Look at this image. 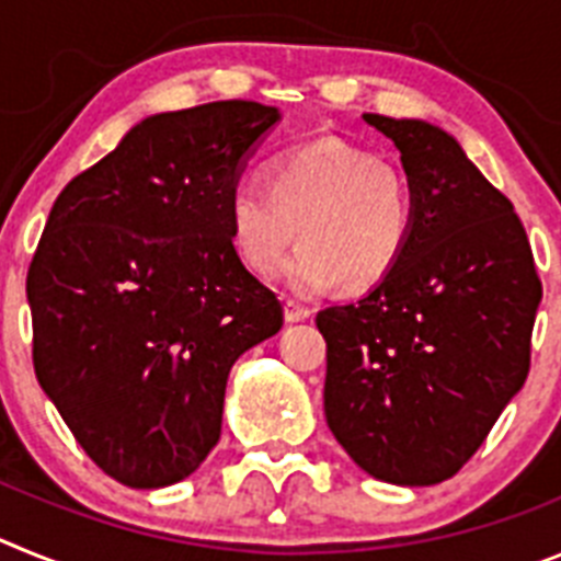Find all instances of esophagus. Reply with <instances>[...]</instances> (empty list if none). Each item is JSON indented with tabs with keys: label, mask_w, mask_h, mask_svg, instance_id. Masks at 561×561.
Here are the masks:
<instances>
[{
	"label": "esophagus",
	"mask_w": 561,
	"mask_h": 561,
	"mask_svg": "<svg viewBox=\"0 0 561 561\" xmlns=\"http://www.w3.org/2000/svg\"><path fill=\"white\" fill-rule=\"evenodd\" d=\"M284 317H286V323H304V320H309L311 317V311L304 309L300 304H295V300H286Z\"/></svg>",
	"instance_id": "obj_1"
}]
</instances>
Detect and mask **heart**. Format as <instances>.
I'll return each mask as SVG.
<instances>
[{"instance_id": "b5f03b06", "label": "heart", "mask_w": 561, "mask_h": 561, "mask_svg": "<svg viewBox=\"0 0 561 561\" xmlns=\"http://www.w3.org/2000/svg\"><path fill=\"white\" fill-rule=\"evenodd\" d=\"M230 236L241 264L266 277L295 238L284 280L314 295L340 280L370 289L393 272L413 232V196L390 160L365 146L320 137L270 162L266 185L238 182L230 193Z\"/></svg>"}]
</instances>
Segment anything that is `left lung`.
Listing matches in <instances>:
<instances>
[{"instance_id":"1","label":"left lung","mask_w":561,"mask_h":561,"mask_svg":"<svg viewBox=\"0 0 561 561\" xmlns=\"http://www.w3.org/2000/svg\"><path fill=\"white\" fill-rule=\"evenodd\" d=\"M362 117L401 151L413 232L368 295L317 314L325 421L376 480L435 485L478 453L525 385L542 284L514 205L453 134Z\"/></svg>"}]
</instances>
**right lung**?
Segmentation results:
<instances>
[{
    "mask_svg": "<svg viewBox=\"0 0 561 561\" xmlns=\"http://www.w3.org/2000/svg\"><path fill=\"white\" fill-rule=\"evenodd\" d=\"M277 121L252 101L151 114L49 210L27 272L33 368L117 483L162 489L196 472L219 444L232 362L284 325L227 213Z\"/></svg>",
    "mask_w": 561,
    "mask_h": 561,
    "instance_id": "1",
    "label": "right lung"
}]
</instances>
